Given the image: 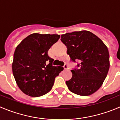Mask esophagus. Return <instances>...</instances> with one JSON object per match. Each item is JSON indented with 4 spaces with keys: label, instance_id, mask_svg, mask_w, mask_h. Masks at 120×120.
<instances>
[{
    "label": "esophagus",
    "instance_id": "esophagus-1",
    "mask_svg": "<svg viewBox=\"0 0 120 120\" xmlns=\"http://www.w3.org/2000/svg\"><path fill=\"white\" fill-rule=\"evenodd\" d=\"M63 68H64V70H68V66L67 65V64H64V66H63Z\"/></svg>",
    "mask_w": 120,
    "mask_h": 120
}]
</instances>
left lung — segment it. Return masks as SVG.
<instances>
[{
  "label": "left lung",
  "mask_w": 120,
  "mask_h": 120,
  "mask_svg": "<svg viewBox=\"0 0 120 120\" xmlns=\"http://www.w3.org/2000/svg\"><path fill=\"white\" fill-rule=\"evenodd\" d=\"M71 60H79V69L71 70L72 78L66 82L69 90L88 96L100 88L109 68L108 48L97 35L88 31H75L61 35Z\"/></svg>",
  "instance_id": "left-lung-1"
}]
</instances>
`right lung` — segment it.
<instances>
[{
  "instance_id": "right-lung-1",
  "label": "right lung",
  "mask_w": 120,
  "mask_h": 120,
  "mask_svg": "<svg viewBox=\"0 0 120 120\" xmlns=\"http://www.w3.org/2000/svg\"><path fill=\"white\" fill-rule=\"evenodd\" d=\"M60 37L34 33L16 47L12 71L17 85L25 94L38 97L52 89L55 78L64 68L52 66L54 60L49 56L48 51Z\"/></svg>"
}]
</instances>
